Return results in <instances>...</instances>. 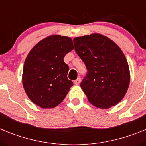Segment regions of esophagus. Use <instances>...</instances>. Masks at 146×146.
Listing matches in <instances>:
<instances>
[{
    "label": "esophagus",
    "instance_id": "esophagus-1",
    "mask_svg": "<svg viewBox=\"0 0 146 146\" xmlns=\"http://www.w3.org/2000/svg\"><path fill=\"white\" fill-rule=\"evenodd\" d=\"M80 81H81V79L80 78V77H78L77 80H75L74 81V83L75 85H79L80 83Z\"/></svg>",
    "mask_w": 146,
    "mask_h": 146
}]
</instances>
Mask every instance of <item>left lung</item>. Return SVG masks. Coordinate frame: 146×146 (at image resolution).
Instances as JSON below:
<instances>
[{
    "label": "left lung",
    "mask_w": 146,
    "mask_h": 146,
    "mask_svg": "<svg viewBox=\"0 0 146 146\" xmlns=\"http://www.w3.org/2000/svg\"><path fill=\"white\" fill-rule=\"evenodd\" d=\"M73 42L87 69L80 86L88 101L102 109L118 104L130 81L128 63L119 47L98 33L77 37Z\"/></svg>",
    "instance_id": "1"
}]
</instances>
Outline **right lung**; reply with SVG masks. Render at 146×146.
Returning <instances> with one entry per match:
<instances>
[{
	"instance_id": "obj_1",
	"label": "right lung",
	"mask_w": 146,
	"mask_h": 146,
	"mask_svg": "<svg viewBox=\"0 0 146 146\" xmlns=\"http://www.w3.org/2000/svg\"><path fill=\"white\" fill-rule=\"evenodd\" d=\"M74 49L72 40L55 35L38 42L24 64L23 83L29 99L44 109L58 105L73 86L64 58Z\"/></svg>"
}]
</instances>
